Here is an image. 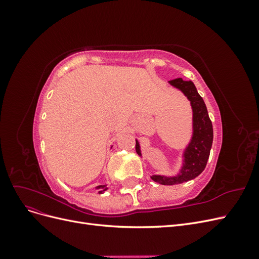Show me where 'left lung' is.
<instances>
[{"label": "left lung", "instance_id": "1", "mask_svg": "<svg viewBox=\"0 0 259 259\" xmlns=\"http://www.w3.org/2000/svg\"><path fill=\"white\" fill-rule=\"evenodd\" d=\"M173 88L179 90L190 101L192 108V137L183 152V166L175 176L152 175L153 182L161 185H177L194 179L204 170L211 144H213V125L208 116L204 100L199 95L192 81H184L182 77L168 81ZM136 152L142 156L140 145L136 139Z\"/></svg>", "mask_w": 259, "mask_h": 259}]
</instances>
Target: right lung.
<instances>
[{
	"label": "right lung",
	"mask_w": 259,
	"mask_h": 259,
	"mask_svg": "<svg viewBox=\"0 0 259 259\" xmlns=\"http://www.w3.org/2000/svg\"><path fill=\"white\" fill-rule=\"evenodd\" d=\"M107 189V185H99L96 187V190H98V193H104Z\"/></svg>",
	"instance_id": "add662e5"
}]
</instances>
